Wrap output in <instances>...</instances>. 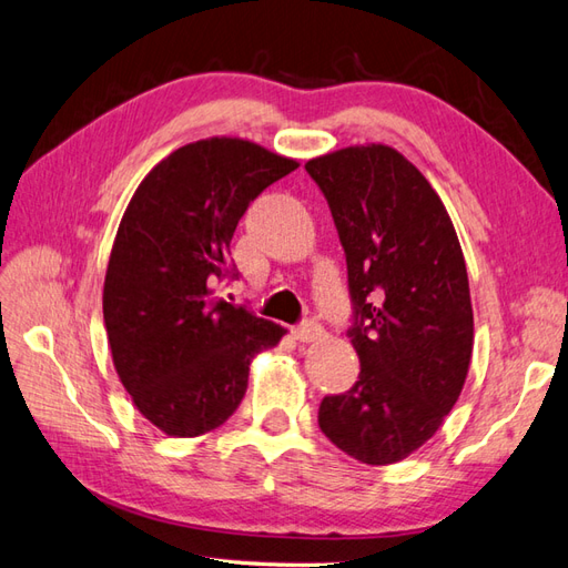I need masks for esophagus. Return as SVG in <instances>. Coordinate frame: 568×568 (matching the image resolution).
I'll return each mask as SVG.
<instances>
[{"mask_svg":"<svg viewBox=\"0 0 568 568\" xmlns=\"http://www.w3.org/2000/svg\"><path fill=\"white\" fill-rule=\"evenodd\" d=\"M324 336V328L316 322H302L300 326L293 328V338L300 343H314Z\"/></svg>","mask_w":568,"mask_h":568,"instance_id":"esophagus-1","label":"esophagus"}]
</instances>
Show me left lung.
<instances>
[{
  "instance_id": "8db88e82",
  "label": "left lung",
  "mask_w": 568,
  "mask_h": 568,
  "mask_svg": "<svg viewBox=\"0 0 568 568\" xmlns=\"http://www.w3.org/2000/svg\"><path fill=\"white\" fill-rule=\"evenodd\" d=\"M347 261L359 357L351 390L326 396L318 427L367 465L408 458L454 408L473 355L468 271L439 194L382 143L310 160Z\"/></svg>"
}]
</instances>
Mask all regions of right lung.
<instances>
[{
	"label": "right lung",
	"mask_w": 568,
	"mask_h": 568,
	"mask_svg": "<svg viewBox=\"0 0 568 568\" xmlns=\"http://www.w3.org/2000/svg\"><path fill=\"white\" fill-rule=\"evenodd\" d=\"M297 170L244 139L186 143L145 174L122 215L103 290L114 369L168 436H199L237 410L252 357L285 328L211 297L250 203Z\"/></svg>",
	"instance_id": "1"
}]
</instances>
